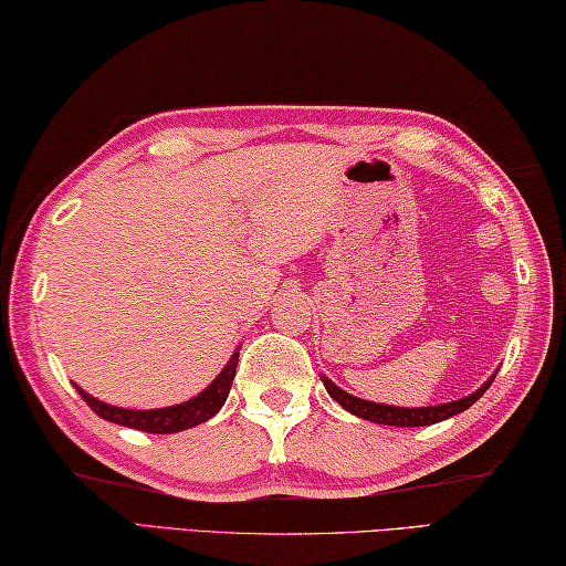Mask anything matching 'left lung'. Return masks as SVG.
Masks as SVG:
<instances>
[{"label": "left lung", "mask_w": 566, "mask_h": 566, "mask_svg": "<svg viewBox=\"0 0 566 566\" xmlns=\"http://www.w3.org/2000/svg\"><path fill=\"white\" fill-rule=\"evenodd\" d=\"M492 381L494 376L489 378L479 391H474L467 398H459V401H451L443 406H423V409H398V406L370 403V401H364V398H356L346 391H340V388L336 384H331L328 378H323V386H326V391L331 394L333 401H338L346 411L360 416V419H368L374 423H386V426H431L443 419H451V416H457L461 411H467L471 403H476L479 398L484 396V391L492 386Z\"/></svg>", "instance_id": "left-lung-1"}]
</instances>
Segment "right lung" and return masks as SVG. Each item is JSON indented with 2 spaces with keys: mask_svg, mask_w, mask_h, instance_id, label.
<instances>
[{
  "mask_svg": "<svg viewBox=\"0 0 566 566\" xmlns=\"http://www.w3.org/2000/svg\"><path fill=\"white\" fill-rule=\"evenodd\" d=\"M235 368H238V354L230 358V364L222 368V374L206 388V391L180 406H170V409H155V411L117 409V406H107L97 401V398H92L90 394L82 391V388H77V391L99 419L113 421L119 426H129V429L147 431V433H175V431L192 429V426L212 419V416L220 411V406L226 403L228 398L230 384H233L235 378Z\"/></svg>",
  "mask_w": 566,
  "mask_h": 566,
  "instance_id": "right-lung-1",
  "label": "right lung"
}]
</instances>
